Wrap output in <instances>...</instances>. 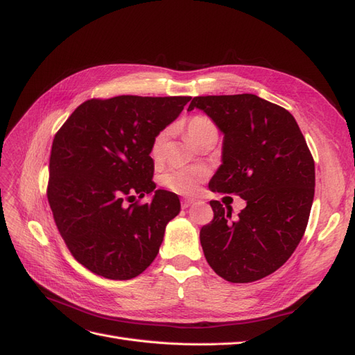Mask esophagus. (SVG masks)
I'll return each mask as SVG.
<instances>
[{
	"label": "esophagus",
	"instance_id": "34e87169",
	"mask_svg": "<svg viewBox=\"0 0 355 355\" xmlns=\"http://www.w3.org/2000/svg\"><path fill=\"white\" fill-rule=\"evenodd\" d=\"M192 202H194V200H189V198H184V200H182L180 201V206H182V209H188L189 206H191V204Z\"/></svg>",
	"mask_w": 355,
	"mask_h": 355
}]
</instances>
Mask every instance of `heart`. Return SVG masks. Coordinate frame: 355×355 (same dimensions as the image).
<instances>
[{"label":"heart","instance_id":"1","mask_svg":"<svg viewBox=\"0 0 355 355\" xmlns=\"http://www.w3.org/2000/svg\"><path fill=\"white\" fill-rule=\"evenodd\" d=\"M210 132H216L213 121L207 116L196 115L192 116L187 125V133L189 139L194 144H197L200 139ZM168 141V132L163 130L157 133L153 139L151 149H149V155L155 161L163 159L166 146ZM207 178V170L204 167H175L164 171L159 178V184L167 188L171 192H176L180 196H194L198 192L200 187Z\"/></svg>","mask_w":355,"mask_h":355}]
</instances>
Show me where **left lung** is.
I'll return each mask as SVG.
<instances>
[{
    "instance_id": "obj_1",
    "label": "left lung",
    "mask_w": 355,
    "mask_h": 355,
    "mask_svg": "<svg viewBox=\"0 0 355 355\" xmlns=\"http://www.w3.org/2000/svg\"><path fill=\"white\" fill-rule=\"evenodd\" d=\"M201 110L223 135L222 164L209 182L213 192L237 194L247 206L210 201L214 218L200 231L211 270L231 283L272 274L302 240L314 200L315 167L293 115L256 94L197 96Z\"/></svg>"
}]
</instances>
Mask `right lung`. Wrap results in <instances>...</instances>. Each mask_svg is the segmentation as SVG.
Returning a JSON list of instances; mask_svg holds the SVG:
<instances>
[{
	"label": "right lung",
	"mask_w": 355,
	"mask_h": 355,
	"mask_svg": "<svg viewBox=\"0 0 355 355\" xmlns=\"http://www.w3.org/2000/svg\"><path fill=\"white\" fill-rule=\"evenodd\" d=\"M189 96H116L81 103L56 133L49 204L69 252L110 280H130L153 263L179 197L155 189L153 139L173 123ZM137 193L152 201L137 205Z\"/></svg>",
	"instance_id": "right-lung-1"
}]
</instances>
